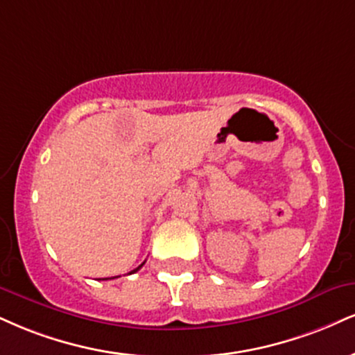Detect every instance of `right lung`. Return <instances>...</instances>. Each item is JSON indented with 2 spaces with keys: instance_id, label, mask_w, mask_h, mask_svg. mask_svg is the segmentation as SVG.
<instances>
[{
  "instance_id": "1",
  "label": "right lung",
  "mask_w": 355,
  "mask_h": 355,
  "mask_svg": "<svg viewBox=\"0 0 355 355\" xmlns=\"http://www.w3.org/2000/svg\"><path fill=\"white\" fill-rule=\"evenodd\" d=\"M142 266H144V263H142V264H140V266H139V268H135V270H134V271H130V275H132V272H135V271H139V270H140V268H142Z\"/></svg>"
}]
</instances>
